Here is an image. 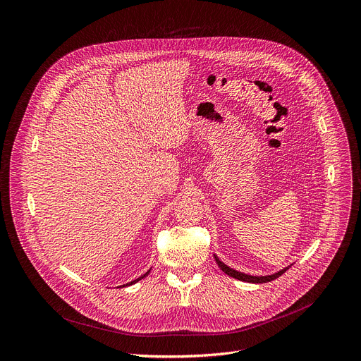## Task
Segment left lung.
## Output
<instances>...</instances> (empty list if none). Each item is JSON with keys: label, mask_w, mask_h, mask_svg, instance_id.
I'll list each match as a JSON object with an SVG mask.
<instances>
[{"label": "left lung", "mask_w": 361, "mask_h": 361, "mask_svg": "<svg viewBox=\"0 0 361 361\" xmlns=\"http://www.w3.org/2000/svg\"><path fill=\"white\" fill-rule=\"evenodd\" d=\"M214 259H216V262H218L219 267H221L228 276L235 277V279L242 280V281H249V283H266V281H271V280L277 279L279 276H281L287 269L290 267V266L286 267V269H283V270H280V271H277V273H274V274H270V276H249V274H245V273H240V271H236V270L228 267V266H226L225 263H222L218 257H214Z\"/></svg>", "instance_id": "1"}]
</instances>
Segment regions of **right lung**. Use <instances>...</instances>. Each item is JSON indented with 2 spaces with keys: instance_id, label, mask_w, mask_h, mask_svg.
I'll return each instance as SVG.
<instances>
[{
  "instance_id": "obj_1",
  "label": "right lung",
  "mask_w": 361,
  "mask_h": 361,
  "mask_svg": "<svg viewBox=\"0 0 361 361\" xmlns=\"http://www.w3.org/2000/svg\"><path fill=\"white\" fill-rule=\"evenodd\" d=\"M147 274H148V273H145V274H143V276H140V277H139V279H136V280H133V281H130V283H128V284H133V283H136V281H137V280H140V279H143V277H145V276H147ZM128 284H126V286H128Z\"/></svg>"
}]
</instances>
